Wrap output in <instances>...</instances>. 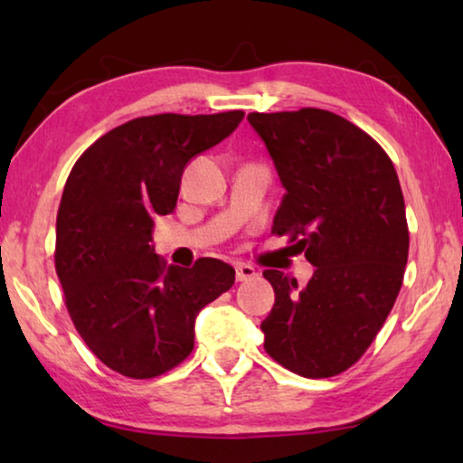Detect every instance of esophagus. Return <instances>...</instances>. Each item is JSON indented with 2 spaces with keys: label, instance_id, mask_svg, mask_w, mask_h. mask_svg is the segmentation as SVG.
<instances>
[{
  "label": "esophagus",
  "instance_id": "esophagus-1",
  "mask_svg": "<svg viewBox=\"0 0 463 463\" xmlns=\"http://www.w3.org/2000/svg\"><path fill=\"white\" fill-rule=\"evenodd\" d=\"M234 269H237V281H247V279H253L257 276L255 268H250V265H247V263H239Z\"/></svg>",
  "mask_w": 463,
  "mask_h": 463
}]
</instances>
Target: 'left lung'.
I'll use <instances>...</instances> for the list:
<instances>
[{"instance_id": "1", "label": "left lung", "mask_w": 463, "mask_h": 463, "mask_svg": "<svg viewBox=\"0 0 463 463\" xmlns=\"http://www.w3.org/2000/svg\"><path fill=\"white\" fill-rule=\"evenodd\" d=\"M284 185L271 232L315 265L304 288L265 269L276 304L263 347L286 370L331 378L365 354L401 292L409 260L404 198L390 156L326 109L247 116Z\"/></svg>"}]
</instances>
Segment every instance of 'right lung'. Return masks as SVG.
I'll list each match as a JSON object with an SVG mask.
<instances>
[{
    "mask_svg": "<svg viewBox=\"0 0 463 463\" xmlns=\"http://www.w3.org/2000/svg\"><path fill=\"white\" fill-rule=\"evenodd\" d=\"M242 116H143L98 138L69 174L54 265L77 333L109 370L145 380L182 364L198 312L234 284V269L213 257L167 268L151 229L174 213L187 163Z\"/></svg>",
    "mask_w": 463,
    "mask_h": 463,
    "instance_id": "right-lung-1",
    "label": "right lung"
}]
</instances>
